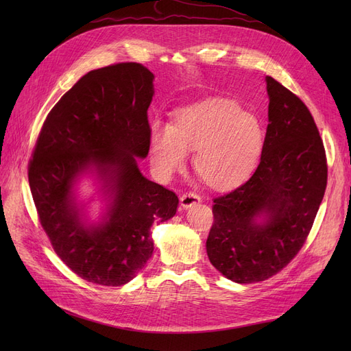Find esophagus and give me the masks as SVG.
<instances>
[{
	"label": "esophagus",
	"mask_w": 351,
	"mask_h": 351,
	"mask_svg": "<svg viewBox=\"0 0 351 351\" xmlns=\"http://www.w3.org/2000/svg\"><path fill=\"white\" fill-rule=\"evenodd\" d=\"M200 200H202L200 196H197L196 193L189 192V193H185V195H183V196L180 197V206H182L183 209H189V208L197 205Z\"/></svg>",
	"instance_id": "obj_1"
}]
</instances>
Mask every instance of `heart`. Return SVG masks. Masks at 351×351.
I'll return each mask as SVG.
<instances>
[{"label":"heart","mask_w":351,"mask_h":351,"mask_svg":"<svg viewBox=\"0 0 351 351\" xmlns=\"http://www.w3.org/2000/svg\"><path fill=\"white\" fill-rule=\"evenodd\" d=\"M263 143L259 119L229 99L180 108L169 125L155 121L149 129L151 162L160 179H171L193 154V171L215 191L243 183L259 162Z\"/></svg>","instance_id":"b5f03b06"}]
</instances>
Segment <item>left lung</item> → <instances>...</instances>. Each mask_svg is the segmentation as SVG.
Masks as SVG:
<instances>
[{
  "instance_id": "1",
  "label": "left lung",
  "mask_w": 351,
  "mask_h": 351,
  "mask_svg": "<svg viewBox=\"0 0 351 351\" xmlns=\"http://www.w3.org/2000/svg\"><path fill=\"white\" fill-rule=\"evenodd\" d=\"M269 123L252 178L213 200L210 263L234 283L266 280L304 245L327 185L323 141L310 110L266 77Z\"/></svg>"
}]
</instances>
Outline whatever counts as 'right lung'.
Segmentation results:
<instances>
[{"label":"right lung","mask_w":351,"mask_h":351,"mask_svg":"<svg viewBox=\"0 0 351 351\" xmlns=\"http://www.w3.org/2000/svg\"><path fill=\"white\" fill-rule=\"evenodd\" d=\"M154 80L136 62L88 72L51 109L36 139L28 180L41 226L60 259L90 283L131 282L154 253V222L178 209V196L138 166L149 152ZM85 174L106 202L99 223L88 222L77 200Z\"/></svg>","instance_id":"right-lung-1"}]
</instances>
